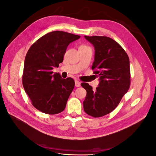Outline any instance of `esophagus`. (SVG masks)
Listing matches in <instances>:
<instances>
[{"label": "esophagus", "mask_w": 156, "mask_h": 156, "mask_svg": "<svg viewBox=\"0 0 156 156\" xmlns=\"http://www.w3.org/2000/svg\"><path fill=\"white\" fill-rule=\"evenodd\" d=\"M75 87H79L81 86V83H80L78 80H75Z\"/></svg>", "instance_id": "obj_1"}]
</instances>
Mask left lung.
<instances>
[{
	"label": "left lung",
	"mask_w": 156,
	"mask_h": 156,
	"mask_svg": "<svg viewBox=\"0 0 156 156\" xmlns=\"http://www.w3.org/2000/svg\"><path fill=\"white\" fill-rule=\"evenodd\" d=\"M84 37L95 49L92 69L100 81L96 91H93L88 83H81L87 90L84 111L92 117H101L114 110L128 91L131 78L129 59L120 45L111 37Z\"/></svg>",
	"instance_id": "obj_1"
}]
</instances>
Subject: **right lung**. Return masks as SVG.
<instances>
[{
    "instance_id": "add662e5",
    "label": "right lung",
    "mask_w": 156,
    "mask_h": 156,
    "mask_svg": "<svg viewBox=\"0 0 156 156\" xmlns=\"http://www.w3.org/2000/svg\"><path fill=\"white\" fill-rule=\"evenodd\" d=\"M80 37L63 31L51 32L35 41L28 51L22 83L37 110L49 115L64 110L75 86L74 80L63 79L52 69L62 62L68 45Z\"/></svg>"
}]
</instances>
